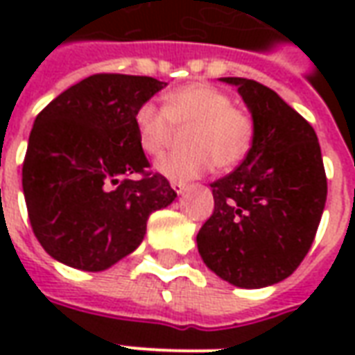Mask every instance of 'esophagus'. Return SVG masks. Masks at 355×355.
<instances>
[{"mask_svg": "<svg viewBox=\"0 0 355 355\" xmlns=\"http://www.w3.org/2000/svg\"><path fill=\"white\" fill-rule=\"evenodd\" d=\"M171 188H173V190H175L178 196H182V193L186 192V188H188V186H186L184 182H171Z\"/></svg>", "mask_w": 355, "mask_h": 355, "instance_id": "esophagus-1", "label": "esophagus"}]
</instances>
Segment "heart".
<instances>
[{
    "mask_svg": "<svg viewBox=\"0 0 355 355\" xmlns=\"http://www.w3.org/2000/svg\"><path fill=\"white\" fill-rule=\"evenodd\" d=\"M188 125L180 152L162 155L155 171L171 180H192L213 165L230 169L247 157L253 146L254 125L245 110L232 106L228 94L198 81L163 96V110L144 102L135 114L140 150L157 155L171 137V125Z\"/></svg>",
    "mask_w": 355,
    "mask_h": 355,
    "instance_id": "1",
    "label": "heart"
}]
</instances>
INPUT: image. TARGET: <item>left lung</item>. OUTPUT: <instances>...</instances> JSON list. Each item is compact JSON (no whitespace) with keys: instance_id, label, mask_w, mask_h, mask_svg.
<instances>
[{"instance_id":"1","label":"left lung","mask_w":355,"mask_h":355,"mask_svg":"<svg viewBox=\"0 0 355 355\" xmlns=\"http://www.w3.org/2000/svg\"><path fill=\"white\" fill-rule=\"evenodd\" d=\"M220 81L238 87L254 139L238 169L211 184L215 211L198 251L224 282L261 289L289 277L312 247L327 178L312 125L279 94L245 78Z\"/></svg>"}]
</instances>
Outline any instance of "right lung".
Wrapping results in <instances>:
<instances>
[{"instance_id":"1","label":"right lung","mask_w":355,"mask_h":355,"mask_svg":"<svg viewBox=\"0 0 355 355\" xmlns=\"http://www.w3.org/2000/svg\"><path fill=\"white\" fill-rule=\"evenodd\" d=\"M165 81L96 73L35 117L22 165V190L35 238L55 261L102 272L142 243L148 216L177 193L150 175L135 114ZM140 172L139 181L127 179Z\"/></svg>"}]
</instances>
